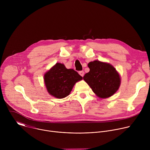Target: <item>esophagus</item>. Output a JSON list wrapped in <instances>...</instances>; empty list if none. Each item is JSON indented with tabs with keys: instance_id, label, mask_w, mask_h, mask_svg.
Returning a JSON list of instances; mask_svg holds the SVG:
<instances>
[{
	"instance_id": "obj_1",
	"label": "esophagus",
	"mask_w": 150,
	"mask_h": 150,
	"mask_svg": "<svg viewBox=\"0 0 150 150\" xmlns=\"http://www.w3.org/2000/svg\"><path fill=\"white\" fill-rule=\"evenodd\" d=\"M79 75H80L81 76H83L84 75V72H83V71H79Z\"/></svg>"
}]
</instances>
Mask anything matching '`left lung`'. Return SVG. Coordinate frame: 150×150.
<instances>
[{
	"label": "left lung",
	"mask_w": 150,
	"mask_h": 150,
	"mask_svg": "<svg viewBox=\"0 0 150 150\" xmlns=\"http://www.w3.org/2000/svg\"><path fill=\"white\" fill-rule=\"evenodd\" d=\"M88 67L90 71L85 74L83 79L98 97L108 98L117 91L120 78L113 66L109 63L94 60L90 62Z\"/></svg>",
	"instance_id": "left-lung-1"
}]
</instances>
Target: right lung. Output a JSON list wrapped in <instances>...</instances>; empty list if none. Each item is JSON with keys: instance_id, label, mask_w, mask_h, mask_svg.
I'll list each match as a JSON object with an SVG mask.
<instances>
[{"instance_id": "1", "label": "right lung", "mask_w": 150, "mask_h": 150, "mask_svg": "<svg viewBox=\"0 0 150 150\" xmlns=\"http://www.w3.org/2000/svg\"><path fill=\"white\" fill-rule=\"evenodd\" d=\"M82 79L76 71L67 69L60 63H57L45 75V82L49 93L57 98L68 96L75 83Z\"/></svg>"}]
</instances>
